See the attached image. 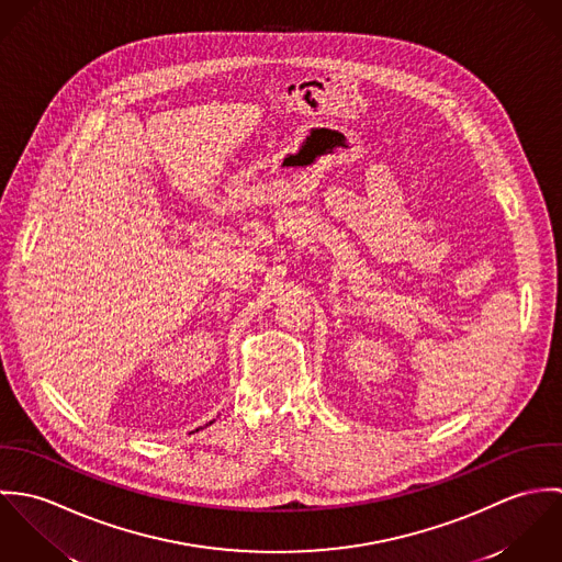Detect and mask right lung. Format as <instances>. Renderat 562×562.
<instances>
[{
  "instance_id": "right-lung-1",
  "label": "right lung",
  "mask_w": 562,
  "mask_h": 562,
  "mask_svg": "<svg viewBox=\"0 0 562 562\" xmlns=\"http://www.w3.org/2000/svg\"><path fill=\"white\" fill-rule=\"evenodd\" d=\"M210 424H212V422H210Z\"/></svg>"
}]
</instances>
